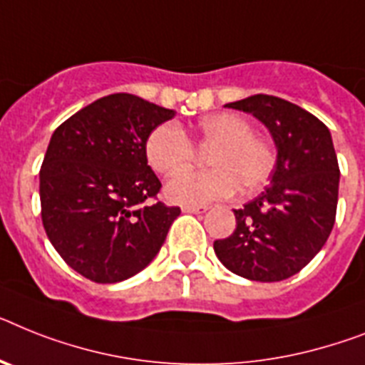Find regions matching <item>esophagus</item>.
<instances>
[{
  "label": "esophagus",
  "mask_w": 365,
  "mask_h": 365,
  "mask_svg": "<svg viewBox=\"0 0 365 365\" xmlns=\"http://www.w3.org/2000/svg\"><path fill=\"white\" fill-rule=\"evenodd\" d=\"M205 210H207V207H203V205H182V212H190V215H201Z\"/></svg>",
  "instance_id": "obj_1"
}]
</instances>
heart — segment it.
Masks as SVG:
<instances>
[{"label":"heart","mask_w":365,"mask_h":365,"mask_svg":"<svg viewBox=\"0 0 365 365\" xmlns=\"http://www.w3.org/2000/svg\"><path fill=\"white\" fill-rule=\"evenodd\" d=\"M194 138L200 145H212L207 155L210 170L182 171L194 160V145L175 123L158 125L147 135L145 156L156 173L179 175L165 185L173 203L207 205L237 192L263 188L272 175L276 153L269 140L254 134V126L239 113H212L195 123Z\"/></svg>","instance_id":"heart-1"}]
</instances>
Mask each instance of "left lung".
Returning a JSON list of instances; mask_svg holds the SVG:
<instances>
[{
    "label": "left lung",
    "mask_w": 365,
    "mask_h": 365,
    "mask_svg": "<svg viewBox=\"0 0 365 365\" xmlns=\"http://www.w3.org/2000/svg\"><path fill=\"white\" fill-rule=\"evenodd\" d=\"M257 117L278 149L270 185L242 209L237 227L215 240L225 269L254 282H282L319 254L336 222L339 165L332 135L309 111L272 95L225 104Z\"/></svg>",
    "instance_id": "8db88e82"
}]
</instances>
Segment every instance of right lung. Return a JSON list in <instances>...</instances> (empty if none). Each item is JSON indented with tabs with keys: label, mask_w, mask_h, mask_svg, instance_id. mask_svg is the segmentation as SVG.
Returning <instances> with one entry per match:
<instances>
[{
	"label": "right lung",
	"mask_w": 365,
	"mask_h": 365,
	"mask_svg": "<svg viewBox=\"0 0 365 365\" xmlns=\"http://www.w3.org/2000/svg\"><path fill=\"white\" fill-rule=\"evenodd\" d=\"M175 111L128 93L102 96L59 125L41 168V216L63 261L96 284H117L160 252L179 207L149 203L162 185L147 135Z\"/></svg>",
	"instance_id": "1"
}]
</instances>
